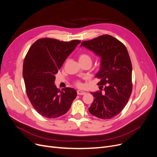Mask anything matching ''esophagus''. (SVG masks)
Masks as SVG:
<instances>
[{
    "label": "esophagus",
    "mask_w": 157,
    "mask_h": 157,
    "mask_svg": "<svg viewBox=\"0 0 157 157\" xmlns=\"http://www.w3.org/2000/svg\"><path fill=\"white\" fill-rule=\"evenodd\" d=\"M77 94H78V95H84V94H86V92H84V91H82V90H77Z\"/></svg>",
    "instance_id": "obj_1"
}]
</instances>
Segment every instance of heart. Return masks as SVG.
<instances>
[{
	"label": "heart",
	"instance_id": "1",
	"mask_svg": "<svg viewBox=\"0 0 157 157\" xmlns=\"http://www.w3.org/2000/svg\"><path fill=\"white\" fill-rule=\"evenodd\" d=\"M86 61H89V62H91L90 56L86 53L80 54L79 56V62H86ZM76 85L78 86H82V84H81L79 81H77Z\"/></svg>",
	"mask_w": 157,
	"mask_h": 157
}]
</instances>
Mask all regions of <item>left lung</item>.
<instances>
[{
  "mask_svg": "<svg viewBox=\"0 0 157 157\" xmlns=\"http://www.w3.org/2000/svg\"><path fill=\"white\" fill-rule=\"evenodd\" d=\"M82 46L101 58L95 77L100 79L98 85H101V90L106 85L103 92H91L94 98L88 110L98 118L112 119L123 110L132 90V65L127 49L108 35L84 41Z\"/></svg>",
  "mask_w": 157,
  "mask_h": 157,
  "instance_id": "left-lung-1",
  "label": "left lung"
}]
</instances>
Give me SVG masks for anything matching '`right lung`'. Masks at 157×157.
Returning a JSON list of instances; mask_svg holds the SVG:
<instances>
[{
    "instance_id": "right-lung-1",
    "label": "right lung",
    "mask_w": 157,
    "mask_h": 157,
    "mask_svg": "<svg viewBox=\"0 0 157 157\" xmlns=\"http://www.w3.org/2000/svg\"><path fill=\"white\" fill-rule=\"evenodd\" d=\"M81 41L63 42L52 38L36 40L24 59L23 77L26 92L34 108L42 116L52 119L67 112L77 96L76 90L60 91L54 84L58 70Z\"/></svg>"
}]
</instances>
